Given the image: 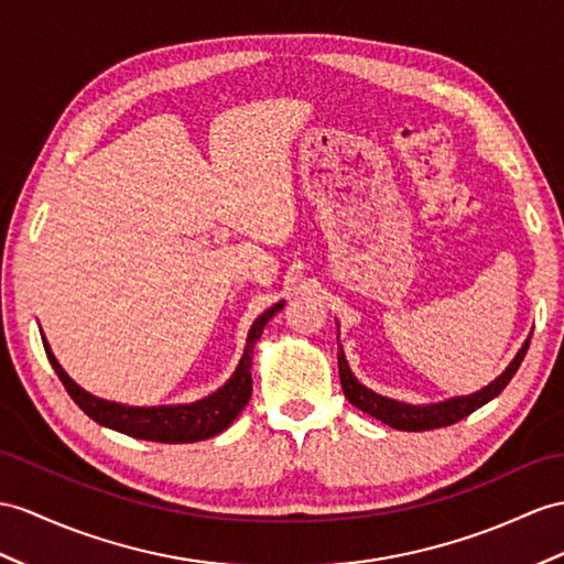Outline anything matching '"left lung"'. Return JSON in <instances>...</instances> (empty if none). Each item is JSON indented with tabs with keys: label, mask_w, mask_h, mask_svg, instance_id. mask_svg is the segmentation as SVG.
<instances>
[{
	"label": "left lung",
	"mask_w": 564,
	"mask_h": 564,
	"mask_svg": "<svg viewBox=\"0 0 564 564\" xmlns=\"http://www.w3.org/2000/svg\"><path fill=\"white\" fill-rule=\"evenodd\" d=\"M527 349H529V339H527V345L521 347L519 354L514 356V361L507 366L505 373L498 380H492L490 386L484 388L480 392H474L469 397H455V400H447V402H441V404H425V406L394 402V400H388V397H380L373 390L364 388L361 382L351 376L349 364L345 359V351H341V347H339L337 364H339L341 390H345V397L356 409H361L364 414L373 416L382 423H388L390 429L419 433V431H433V429H443V425L457 423L469 414H474L476 409L488 404L492 397H498L507 388V382L514 378L521 361H524Z\"/></svg>",
	"instance_id": "1"
}]
</instances>
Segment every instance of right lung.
Returning <instances> with one entry per match:
<instances>
[{"label":"right lung","instance_id":"right-lung-1","mask_svg":"<svg viewBox=\"0 0 564 564\" xmlns=\"http://www.w3.org/2000/svg\"><path fill=\"white\" fill-rule=\"evenodd\" d=\"M284 304L270 306L260 318H256L249 339H246V349L239 361V368L235 370V376L227 380V386L213 392L210 397H205L200 402L194 404H176V406H121L115 402H105L98 400V397L88 394L86 390H80L76 382L68 378L62 366L54 359V354L50 351V345L43 337V345L47 351V359L54 368V373L59 376L62 386L66 388L68 397L86 411V414L100 425H107V429L119 431L123 435L131 437H141V441H153V443H196L205 441V437H213L217 433H223L229 429L235 419L241 414V409L249 404L251 400V390H253V380H251V359H253V347L256 341L263 335L265 323L278 313Z\"/></svg>","mask_w":564,"mask_h":564}]
</instances>
